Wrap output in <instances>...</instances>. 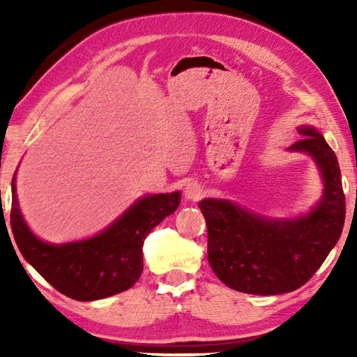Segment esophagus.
I'll return each mask as SVG.
<instances>
[{"mask_svg": "<svg viewBox=\"0 0 357 357\" xmlns=\"http://www.w3.org/2000/svg\"><path fill=\"white\" fill-rule=\"evenodd\" d=\"M203 187L198 183H189L184 187V197L187 200L192 202H198L203 197Z\"/></svg>", "mask_w": 357, "mask_h": 357, "instance_id": "esophagus-1", "label": "esophagus"}]
</instances>
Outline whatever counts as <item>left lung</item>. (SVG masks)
<instances>
[{
	"mask_svg": "<svg viewBox=\"0 0 357 357\" xmlns=\"http://www.w3.org/2000/svg\"><path fill=\"white\" fill-rule=\"evenodd\" d=\"M291 149L309 153L324 178V195L309 215L268 220L223 200L200 202L208 227V259L227 287L249 294H282L310 280L340 238L345 193L337 157L321 134L302 128Z\"/></svg>",
	"mask_w": 357,
	"mask_h": 357,
	"instance_id": "left-lung-1",
	"label": "left lung"
}]
</instances>
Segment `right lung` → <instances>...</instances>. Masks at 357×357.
<instances>
[{
  "label": "right lung",
  "instance_id": "obj_1",
  "mask_svg": "<svg viewBox=\"0 0 357 357\" xmlns=\"http://www.w3.org/2000/svg\"><path fill=\"white\" fill-rule=\"evenodd\" d=\"M179 202V192L144 197L98 236L52 245L36 238L23 220L14 174L10 228L22 255L53 288L75 301H96L135 285L143 271L144 238Z\"/></svg>",
  "mask_w": 357,
  "mask_h": 357
}]
</instances>
